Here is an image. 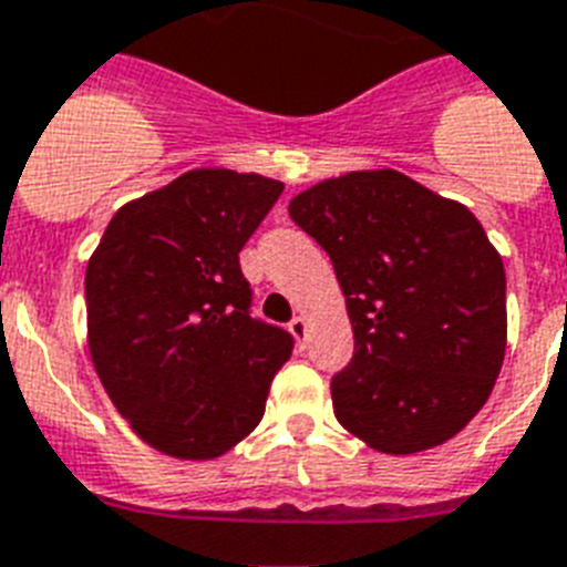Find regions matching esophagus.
<instances>
[{"label": "esophagus", "instance_id": "esophagus-1", "mask_svg": "<svg viewBox=\"0 0 567 567\" xmlns=\"http://www.w3.org/2000/svg\"><path fill=\"white\" fill-rule=\"evenodd\" d=\"M288 331H291V337L297 340V346L302 349L308 340V320L306 317H293L291 322H288Z\"/></svg>", "mask_w": 567, "mask_h": 567}]
</instances>
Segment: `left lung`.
<instances>
[{
  "mask_svg": "<svg viewBox=\"0 0 567 567\" xmlns=\"http://www.w3.org/2000/svg\"><path fill=\"white\" fill-rule=\"evenodd\" d=\"M288 213L331 256L354 331L337 421L386 455L458 435L507 349L504 265L478 218L398 169L326 178Z\"/></svg>",
  "mask_w": 567,
  "mask_h": 567,
  "instance_id": "1",
  "label": "left lung"
}]
</instances>
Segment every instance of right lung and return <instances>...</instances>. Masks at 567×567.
Returning a JSON list of instances; mask_svg holds the SVG:
<instances>
[{
    "mask_svg": "<svg viewBox=\"0 0 567 567\" xmlns=\"http://www.w3.org/2000/svg\"><path fill=\"white\" fill-rule=\"evenodd\" d=\"M282 189L256 173L189 169L123 204L89 259L92 363L158 453L218 458L265 415L293 337L250 317L239 250Z\"/></svg>",
    "mask_w": 567,
    "mask_h": 567,
    "instance_id": "1",
    "label": "right lung"
}]
</instances>
